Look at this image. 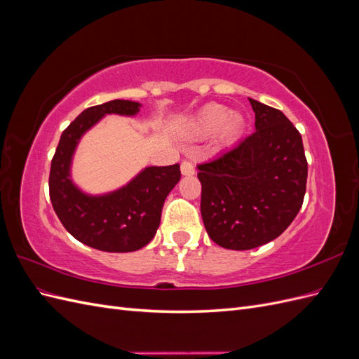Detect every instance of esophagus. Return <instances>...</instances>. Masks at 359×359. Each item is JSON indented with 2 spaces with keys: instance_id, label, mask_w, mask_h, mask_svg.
Instances as JSON below:
<instances>
[{
  "instance_id": "esophagus-1",
  "label": "esophagus",
  "mask_w": 359,
  "mask_h": 359,
  "mask_svg": "<svg viewBox=\"0 0 359 359\" xmlns=\"http://www.w3.org/2000/svg\"><path fill=\"white\" fill-rule=\"evenodd\" d=\"M181 173H182V175H186V177H191L193 173H194L193 163L189 161V160H184L181 163Z\"/></svg>"
}]
</instances>
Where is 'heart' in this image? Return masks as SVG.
<instances>
[{
    "label": "heart",
    "instance_id": "1",
    "mask_svg": "<svg viewBox=\"0 0 359 359\" xmlns=\"http://www.w3.org/2000/svg\"><path fill=\"white\" fill-rule=\"evenodd\" d=\"M245 126L241 114L229 112L220 103H210L194 115L189 123V132L198 137H208L219 132L222 144H232L240 137Z\"/></svg>",
    "mask_w": 359,
    "mask_h": 359
}]
</instances>
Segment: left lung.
I'll return each mask as SVG.
<instances>
[{
    "mask_svg": "<svg viewBox=\"0 0 359 359\" xmlns=\"http://www.w3.org/2000/svg\"><path fill=\"white\" fill-rule=\"evenodd\" d=\"M255 132L198 165L201 212L211 240L250 250L276 240L299 212L307 186L302 137L286 115L248 99Z\"/></svg>",
    "mask_w": 359,
    "mask_h": 359,
    "instance_id": "1",
    "label": "left lung"
}]
</instances>
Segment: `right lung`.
Listing matches in <instances>:
<instances>
[{"instance_id":"obj_1","label":"right lung","mask_w":359,"mask_h":359,"mask_svg":"<svg viewBox=\"0 0 359 359\" xmlns=\"http://www.w3.org/2000/svg\"><path fill=\"white\" fill-rule=\"evenodd\" d=\"M139 106L130 100H112L85 109L62 132L50 163L53 211L76 240L103 252H135L153 240L163 203L181 178L180 165L147 168L121 190L97 198L86 196L72 184L70 160L79 137L103 115H135Z\"/></svg>"}]
</instances>
